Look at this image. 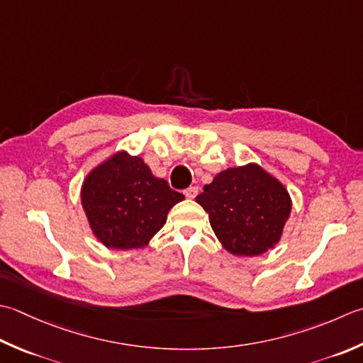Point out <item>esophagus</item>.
<instances>
[{
    "instance_id": "obj_1",
    "label": "esophagus",
    "mask_w": 363,
    "mask_h": 363,
    "mask_svg": "<svg viewBox=\"0 0 363 363\" xmlns=\"http://www.w3.org/2000/svg\"><path fill=\"white\" fill-rule=\"evenodd\" d=\"M184 195H186V198H189V200H194V198L198 195V189L196 187H189L184 190Z\"/></svg>"
}]
</instances>
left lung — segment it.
Listing matches in <instances>:
<instances>
[{
	"label": "left lung",
	"instance_id": "8db88e82",
	"mask_svg": "<svg viewBox=\"0 0 363 363\" xmlns=\"http://www.w3.org/2000/svg\"><path fill=\"white\" fill-rule=\"evenodd\" d=\"M196 203L209 214L220 244L236 257H258L274 248L293 209L286 187L253 162L220 172Z\"/></svg>",
	"mask_w": 363,
	"mask_h": 363
}]
</instances>
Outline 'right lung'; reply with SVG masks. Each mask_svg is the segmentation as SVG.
Wrapping results in <instances>:
<instances>
[{
	"mask_svg": "<svg viewBox=\"0 0 363 363\" xmlns=\"http://www.w3.org/2000/svg\"><path fill=\"white\" fill-rule=\"evenodd\" d=\"M80 198L99 242L115 250H132L149 244L184 195L155 177L140 155L118 151L86 174Z\"/></svg>",
	"mask_w": 363,
	"mask_h": 363,
	"instance_id": "right-lung-1",
	"label": "right lung"
}]
</instances>
